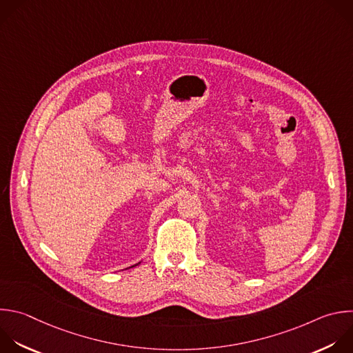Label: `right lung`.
<instances>
[{"label": "right lung", "mask_w": 353, "mask_h": 353, "mask_svg": "<svg viewBox=\"0 0 353 353\" xmlns=\"http://www.w3.org/2000/svg\"><path fill=\"white\" fill-rule=\"evenodd\" d=\"M134 266H137V265H134Z\"/></svg>", "instance_id": "1"}]
</instances>
